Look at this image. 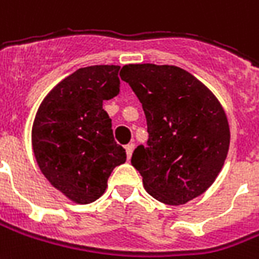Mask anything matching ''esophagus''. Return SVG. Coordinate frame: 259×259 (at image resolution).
Instances as JSON below:
<instances>
[{
    "instance_id": "1",
    "label": "esophagus",
    "mask_w": 259,
    "mask_h": 259,
    "mask_svg": "<svg viewBox=\"0 0 259 259\" xmlns=\"http://www.w3.org/2000/svg\"><path fill=\"white\" fill-rule=\"evenodd\" d=\"M133 150H135V144L133 143H130L126 146V154H127V158H132V154H133Z\"/></svg>"
}]
</instances>
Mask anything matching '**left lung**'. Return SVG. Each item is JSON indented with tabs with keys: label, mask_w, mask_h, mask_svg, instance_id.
<instances>
[{
	"label": "left lung",
	"mask_w": 259,
	"mask_h": 259,
	"mask_svg": "<svg viewBox=\"0 0 259 259\" xmlns=\"http://www.w3.org/2000/svg\"><path fill=\"white\" fill-rule=\"evenodd\" d=\"M120 78L147 119V147L139 146L132 155L146 191L175 206L200 196L218 178L230 146L229 120L219 99L177 66L127 64Z\"/></svg>",
	"instance_id": "obj_1"
}]
</instances>
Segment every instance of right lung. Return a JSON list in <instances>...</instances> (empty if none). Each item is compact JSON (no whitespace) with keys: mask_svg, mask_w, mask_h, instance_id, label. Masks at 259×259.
Instances as JSON below:
<instances>
[{"mask_svg":"<svg viewBox=\"0 0 259 259\" xmlns=\"http://www.w3.org/2000/svg\"><path fill=\"white\" fill-rule=\"evenodd\" d=\"M119 66L79 68L41 101L32 126V147L41 174L74 203L101 198L126 151L113 139L104 101L120 91Z\"/></svg>","mask_w":259,"mask_h":259,"instance_id":"obj_1","label":"right lung"}]
</instances>
